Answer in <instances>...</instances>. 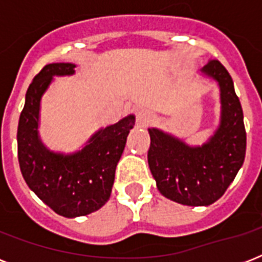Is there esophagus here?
Here are the masks:
<instances>
[{"label":"esophagus","mask_w":262,"mask_h":262,"mask_svg":"<svg viewBox=\"0 0 262 262\" xmlns=\"http://www.w3.org/2000/svg\"><path fill=\"white\" fill-rule=\"evenodd\" d=\"M136 118H137V125L141 127L149 126L154 121H155V115L154 113L147 108H140L137 113H136Z\"/></svg>","instance_id":"obj_1"}]
</instances>
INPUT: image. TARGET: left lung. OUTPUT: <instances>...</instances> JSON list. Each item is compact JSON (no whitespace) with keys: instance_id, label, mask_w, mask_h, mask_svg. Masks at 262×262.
<instances>
[{"instance_id":"left-lung-1","label":"left lung","mask_w":262,"mask_h":262,"mask_svg":"<svg viewBox=\"0 0 262 262\" xmlns=\"http://www.w3.org/2000/svg\"><path fill=\"white\" fill-rule=\"evenodd\" d=\"M201 75L219 87V123L201 145L151 127L148 164L164 197L189 207H207L224 194L242 167L246 154L244 111L231 76L219 61H211Z\"/></svg>"}]
</instances>
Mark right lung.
Masks as SVG:
<instances>
[{"label":"right lung","instance_id":"right-lung-1","mask_svg":"<svg viewBox=\"0 0 262 262\" xmlns=\"http://www.w3.org/2000/svg\"><path fill=\"white\" fill-rule=\"evenodd\" d=\"M75 69V63H49L35 76L27 90L17 127L18 163L27 185L63 217L90 215L108 201L115 167L136 121L129 114L114 125L100 127L71 154L46 147L39 133L43 95L54 77L73 76Z\"/></svg>","mask_w":262,"mask_h":262}]
</instances>
